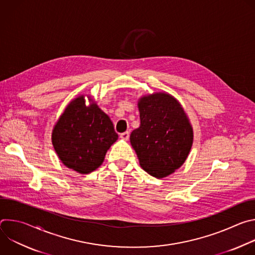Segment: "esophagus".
<instances>
[{
    "instance_id": "obj_1",
    "label": "esophagus",
    "mask_w": 255,
    "mask_h": 255,
    "mask_svg": "<svg viewBox=\"0 0 255 255\" xmlns=\"http://www.w3.org/2000/svg\"><path fill=\"white\" fill-rule=\"evenodd\" d=\"M129 132L128 131H126V132H123V133H121L120 134V138L121 139H123V140H128L129 139Z\"/></svg>"
}]
</instances>
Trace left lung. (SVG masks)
I'll use <instances>...</instances> for the list:
<instances>
[{
	"label": "left lung",
	"mask_w": 255,
	"mask_h": 255,
	"mask_svg": "<svg viewBox=\"0 0 255 255\" xmlns=\"http://www.w3.org/2000/svg\"><path fill=\"white\" fill-rule=\"evenodd\" d=\"M140 126L132 131L130 142L140 166L162 178L186 161L194 132L178 101L166 93L143 96L138 101Z\"/></svg>",
	"instance_id": "8db88e82"
}]
</instances>
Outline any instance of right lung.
Segmentation results:
<instances>
[{
  "label": "right lung",
  "instance_id": "obj_1",
  "mask_svg": "<svg viewBox=\"0 0 255 255\" xmlns=\"http://www.w3.org/2000/svg\"><path fill=\"white\" fill-rule=\"evenodd\" d=\"M85 96L72 100L53 127L51 140L61 162L80 173H90L104 161L118 139L114 125L99 106Z\"/></svg>",
  "mask_w": 255,
  "mask_h": 255
}]
</instances>
